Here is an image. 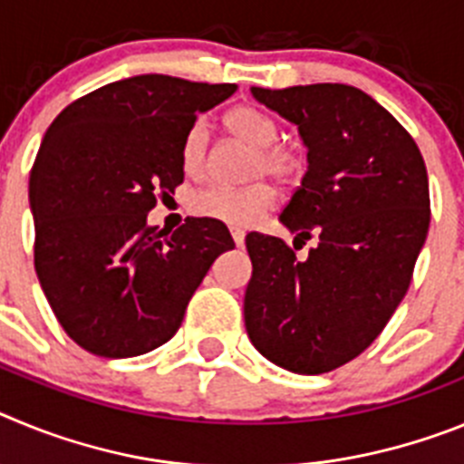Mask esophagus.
Masks as SVG:
<instances>
[{"mask_svg":"<svg viewBox=\"0 0 464 464\" xmlns=\"http://www.w3.org/2000/svg\"><path fill=\"white\" fill-rule=\"evenodd\" d=\"M232 239H235V244L241 248V246H244V241H246V232H244V229L232 227Z\"/></svg>","mask_w":464,"mask_h":464,"instance_id":"34e87169","label":"esophagus"}]
</instances>
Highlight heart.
Here are the masks:
<instances>
[{"mask_svg": "<svg viewBox=\"0 0 464 464\" xmlns=\"http://www.w3.org/2000/svg\"><path fill=\"white\" fill-rule=\"evenodd\" d=\"M227 134L251 149L246 167L248 179L272 176L281 183H295L306 171L309 158L299 141H281L278 122L256 104L232 106L223 116ZM181 169L188 179H202L208 169V130L197 121L188 127L181 141ZM276 204V190L267 181H253L241 188L208 186L195 192L190 211L197 218L216 220L229 227H248L257 223Z\"/></svg>", "mask_w": 464, "mask_h": 464, "instance_id": "heart-1", "label": "heart"}]
</instances>
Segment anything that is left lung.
Segmentation results:
<instances>
[{
  "instance_id": "left-lung-1",
  "label": "left lung",
  "mask_w": 464,
  "mask_h": 464,
  "mask_svg": "<svg viewBox=\"0 0 464 464\" xmlns=\"http://www.w3.org/2000/svg\"><path fill=\"white\" fill-rule=\"evenodd\" d=\"M253 97L295 122L309 149L278 220L295 244L318 246L299 260L278 237H246V332L283 370L325 374L358 358L407 295L430 227L428 171L411 134L353 85L253 88Z\"/></svg>"
}]
</instances>
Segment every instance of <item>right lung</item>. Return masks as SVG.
I'll use <instances>...</instances> for the list:
<instances>
[{
  "label": "right lung",
  "mask_w": 464,
  "mask_h": 464,
  "mask_svg": "<svg viewBox=\"0 0 464 464\" xmlns=\"http://www.w3.org/2000/svg\"><path fill=\"white\" fill-rule=\"evenodd\" d=\"M235 90L143 73L83 94L48 127L30 174L34 269L88 353L134 358L169 342L213 260L235 248L216 220L186 218L171 235L146 225L183 183L188 127Z\"/></svg>",
  "instance_id": "obj_1"
}]
</instances>
